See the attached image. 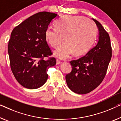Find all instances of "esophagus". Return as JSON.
Instances as JSON below:
<instances>
[{"mask_svg": "<svg viewBox=\"0 0 121 121\" xmlns=\"http://www.w3.org/2000/svg\"><path fill=\"white\" fill-rule=\"evenodd\" d=\"M60 63H61V61L60 60H59V59H57L56 60V64H59Z\"/></svg>", "mask_w": 121, "mask_h": 121, "instance_id": "obj_1", "label": "esophagus"}]
</instances>
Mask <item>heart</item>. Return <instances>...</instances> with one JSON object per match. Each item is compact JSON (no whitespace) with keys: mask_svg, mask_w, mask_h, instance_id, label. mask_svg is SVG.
Here are the masks:
<instances>
[{"mask_svg":"<svg viewBox=\"0 0 121 121\" xmlns=\"http://www.w3.org/2000/svg\"><path fill=\"white\" fill-rule=\"evenodd\" d=\"M56 28L49 27L45 31V39L56 48V56L65 59L74 53L81 56L87 53L93 45L97 28L92 20L82 16H65L57 21Z\"/></svg>","mask_w":121,"mask_h":121,"instance_id":"1","label":"heart"}]
</instances>
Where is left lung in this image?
<instances>
[{
	"instance_id": "8db88e82",
	"label": "left lung",
	"mask_w": 121,
	"mask_h": 121,
	"mask_svg": "<svg viewBox=\"0 0 121 121\" xmlns=\"http://www.w3.org/2000/svg\"><path fill=\"white\" fill-rule=\"evenodd\" d=\"M93 20L99 31L96 44L85 56L70 61L72 70L65 76L68 87L78 94L90 93L101 83L112 56L109 35L98 21Z\"/></svg>"
}]
</instances>
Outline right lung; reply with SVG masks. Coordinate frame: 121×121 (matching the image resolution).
<instances>
[{"instance_id":"1","label":"right lung","mask_w":121,"mask_h":121,"mask_svg":"<svg viewBox=\"0 0 121 121\" xmlns=\"http://www.w3.org/2000/svg\"><path fill=\"white\" fill-rule=\"evenodd\" d=\"M57 14L43 11L26 19L12 31L8 53L12 72L25 88L36 89L48 78V70L55 65L56 59L45 39V31ZM48 57V60L44 58Z\"/></svg>"}]
</instances>
